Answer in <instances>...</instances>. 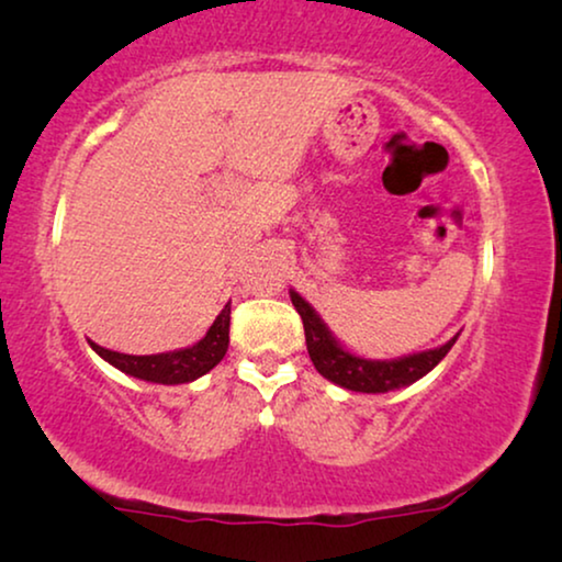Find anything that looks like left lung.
Wrapping results in <instances>:
<instances>
[{"label":"left lung","instance_id":"1","mask_svg":"<svg viewBox=\"0 0 562 562\" xmlns=\"http://www.w3.org/2000/svg\"><path fill=\"white\" fill-rule=\"evenodd\" d=\"M289 294L291 304L296 306L299 317L304 322L306 350H310L314 368H317L327 381H333L337 386L348 391H360V394H386V391L409 386V383L419 381L422 375L432 371L458 340L456 335L445 345H440V348L422 350L414 352V356H404L396 360H368L345 350L342 345L335 340V335L329 333L325 322H322L319 314L314 312L294 289H291Z\"/></svg>","mask_w":562,"mask_h":562}]
</instances>
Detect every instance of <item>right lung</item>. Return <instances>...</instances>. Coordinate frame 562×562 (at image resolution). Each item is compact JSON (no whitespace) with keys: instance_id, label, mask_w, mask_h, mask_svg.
I'll return each instance as SVG.
<instances>
[{"instance_id":"right-lung-1","label":"right lung","mask_w":562,"mask_h":562,"mask_svg":"<svg viewBox=\"0 0 562 562\" xmlns=\"http://www.w3.org/2000/svg\"><path fill=\"white\" fill-rule=\"evenodd\" d=\"M89 345L99 358H104L106 363L114 366L122 373L133 375V379L166 383V386L196 381L199 375L210 373L212 368L225 358L229 345V302L225 304V310L217 314V319L212 322V327L206 329L202 340L191 345V348L158 352V356H127V352L106 350L102 345L91 340Z\"/></svg>"}]
</instances>
